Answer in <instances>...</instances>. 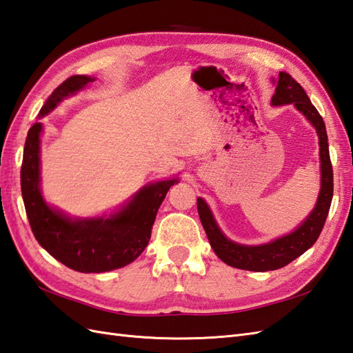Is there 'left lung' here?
<instances>
[{
    "instance_id": "obj_1",
    "label": "left lung",
    "mask_w": 353,
    "mask_h": 353,
    "mask_svg": "<svg viewBox=\"0 0 353 353\" xmlns=\"http://www.w3.org/2000/svg\"><path fill=\"white\" fill-rule=\"evenodd\" d=\"M270 103H294L296 110L304 114L307 120L316 128L319 145H321L322 179L321 192H319L317 203L313 212H311L308 218L296 230L280 237V239H275L263 245H241L227 239L216 225V221L214 219V215H212L206 201L203 199H196V209H199L200 221L204 227V232L208 234L210 247L214 248L216 256L228 266L254 270V272H266V270L284 268L294 259H298L301 254H304L308 248L313 247V243L317 241V237L325 225L334 194V176L325 121L319 111L314 108V105L311 103L304 88L289 73L280 72L276 81L275 94L272 96V102Z\"/></svg>"
}]
</instances>
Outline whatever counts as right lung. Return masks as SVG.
I'll return each mask as SVG.
<instances>
[{
  "label": "right lung",
  "instance_id": "add662e5",
  "mask_svg": "<svg viewBox=\"0 0 353 353\" xmlns=\"http://www.w3.org/2000/svg\"><path fill=\"white\" fill-rule=\"evenodd\" d=\"M93 81L85 75L65 79L48 97L39 117H45L64 97ZM40 132L42 123L36 121L28 130L21 167L22 199L37 242L54 259L78 272L99 274L129 265L145 250L161 203L177 179L141 188L110 218L72 219L48 206L40 192Z\"/></svg>",
  "mask_w": 353,
  "mask_h": 353
}]
</instances>
